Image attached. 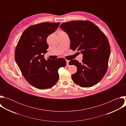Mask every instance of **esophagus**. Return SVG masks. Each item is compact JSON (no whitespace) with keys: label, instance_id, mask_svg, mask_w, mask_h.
<instances>
[{"label":"esophagus","instance_id":"obj_1","mask_svg":"<svg viewBox=\"0 0 126 126\" xmlns=\"http://www.w3.org/2000/svg\"><path fill=\"white\" fill-rule=\"evenodd\" d=\"M66 62H67V66H69V61L66 60Z\"/></svg>","mask_w":126,"mask_h":126}]
</instances>
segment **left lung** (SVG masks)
Here are the masks:
<instances>
[{
  "label": "left lung",
  "mask_w": 126,
  "mask_h": 126,
  "mask_svg": "<svg viewBox=\"0 0 126 126\" xmlns=\"http://www.w3.org/2000/svg\"><path fill=\"white\" fill-rule=\"evenodd\" d=\"M60 28L69 36L70 48L83 54L82 62H69L77 67L72 75L74 82L83 87H90L99 83L108 68L110 46L105 35L90 21H72L63 23Z\"/></svg>",
  "instance_id": "8db88e82"
}]
</instances>
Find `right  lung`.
<instances>
[{
    "label": "right lung",
    "instance_id": "add662e5",
    "mask_svg": "<svg viewBox=\"0 0 126 126\" xmlns=\"http://www.w3.org/2000/svg\"><path fill=\"white\" fill-rule=\"evenodd\" d=\"M60 22H44L25 30L15 52L16 63L22 75L33 87L44 90L51 88L58 81V69L66 65L63 58L46 60L43 54L49 46L48 36L58 28Z\"/></svg>",
    "mask_w": 126,
    "mask_h": 126
}]
</instances>
